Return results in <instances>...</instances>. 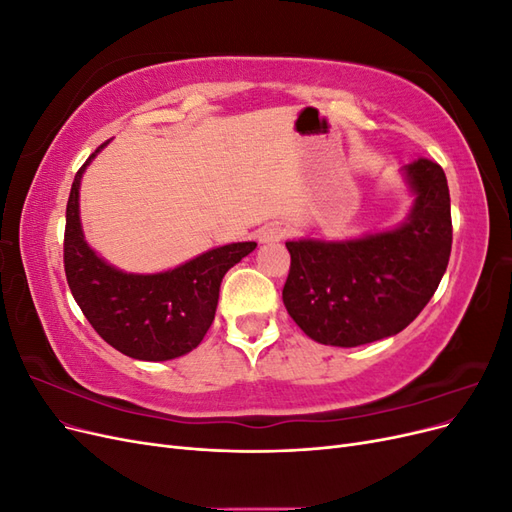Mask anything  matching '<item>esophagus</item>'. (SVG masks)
<instances>
[{
    "instance_id": "esophagus-1",
    "label": "esophagus",
    "mask_w": 512,
    "mask_h": 512,
    "mask_svg": "<svg viewBox=\"0 0 512 512\" xmlns=\"http://www.w3.org/2000/svg\"><path fill=\"white\" fill-rule=\"evenodd\" d=\"M286 237V228L282 224H269L258 230V241L260 243H277Z\"/></svg>"
}]
</instances>
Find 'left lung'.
<instances>
[{"label":"left lung","mask_w":512,"mask_h":512,"mask_svg":"<svg viewBox=\"0 0 512 512\" xmlns=\"http://www.w3.org/2000/svg\"><path fill=\"white\" fill-rule=\"evenodd\" d=\"M401 177L412 194L401 224L354 239L286 241L282 299L314 342L354 348L393 337L438 290L453 243L446 175L421 158L401 168Z\"/></svg>","instance_id":"1"}]
</instances>
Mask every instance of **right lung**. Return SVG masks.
I'll use <instances>...</instances> for the list:
<instances>
[{
	"label": "right lung",
	"mask_w": 512,
	"mask_h": 512,
	"mask_svg": "<svg viewBox=\"0 0 512 512\" xmlns=\"http://www.w3.org/2000/svg\"><path fill=\"white\" fill-rule=\"evenodd\" d=\"M106 145L91 153L70 190L64 239L68 286L106 344L138 361L177 359L203 342L218 309L226 271L254 252L256 243L213 247L160 273H128L106 262L87 243L79 209L85 168Z\"/></svg>",
	"instance_id": "obj_1"
}]
</instances>
